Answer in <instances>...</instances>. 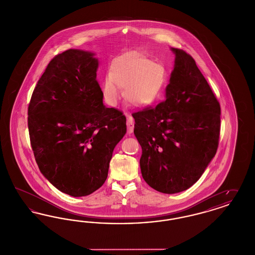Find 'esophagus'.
Wrapping results in <instances>:
<instances>
[{"label":"esophagus","instance_id":"34e87169","mask_svg":"<svg viewBox=\"0 0 255 255\" xmlns=\"http://www.w3.org/2000/svg\"><path fill=\"white\" fill-rule=\"evenodd\" d=\"M127 116V133H132L133 132V119L132 116H129L128 114H126Z\"/></svg>","mask_w":255,"mask_h":255}]
</instances>
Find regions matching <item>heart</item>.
<instances>
[{
  "instance_id": "1",
  "label": "heart",
  "mask_w": 255,
  "mask_h": 255,
  "mask_svg": "<svg viewBox=\"0 0 255 255\" xmlns=\"http://www.w3.org/2000/svg\"><path fill=\"white\" fill-rule=\"evenodd\" d=\"M167 72L160 63L138 53H125L112 61L110 74L103 81V94L110 105H117L124 89V98L133 107L154 103L163 91Z\"/></svg>"
}]
</instances>
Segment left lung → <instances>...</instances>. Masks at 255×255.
<instances>
[{"instance_id": "left-lung-1", "label": "left lung", "mask_w": 255, "mask_h": 255, "mask_svg": "<svg viewBox=\"0 0 255 255\" xmlns=\"http://www.w3.org/2000/svg\"><path fill=\"white\" fill-rule=\"evenodd\" d=\"M171 50L176 57L166 99L133 114L142 177L165 194L184 191L201 178L216 154L221 123L218 100L194 59Z\"/></svg>"}]
</instances>
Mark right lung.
I'll list each match as a JSON object with an SVG mask.
<instances>
[{
    "instance_id": "right-lung-1",
    "label": "right lung",
    "mask_w": 255,
    "mask_h": 255,
    "mask_svg": "<svg viewBox=\"0 0 255 255\" xmlns=\"http://www.w3.org/2000/svg\"><path fill=\"white\" fill-rule=\"evenodd\" d=\"M95 53L68 49L50 61L28 106V132L38 167L61 192L83 197L105 182L126 118L103 104Z\"/></svg>"
}]
</instances>
